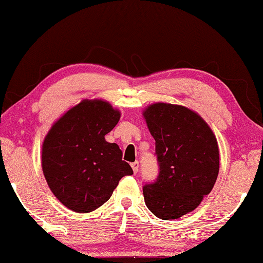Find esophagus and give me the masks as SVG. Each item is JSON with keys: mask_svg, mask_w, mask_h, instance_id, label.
Masks as SVG:
<instances>
[{"mask_svg": "<svg viewBox=\"0 0 263 263\" xmlns=\"http://www.w3.org/2000/svg\"><path fill=\"white\" fill-rule=\"evenodd\" d=\"M131 167H132V170H133V173H137V172H138V170H139V162H138V161L132 162Z\"/></svg>", "mask_w": 263, "mask_h": 263, "instance_id": "esophagus-1", "label": "esophagus"}]
</instances>
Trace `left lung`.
<instances>
[{
    "label": "left lung",
    "instance_id": "8db88e82",
    "mask_svg": "<svg viewBox=\"0 0 263 263\" xmlns=\"http://www.w3.org/2000/svg\"><path fill=\"white\" fill-rule=\"evenodd\" d=\"M156 140L159 173L143 187L145 203L162 220L195 210L213 189L219 173V147L201 117L185 106L157 103L144 112Z\"/></svg>",
    "mask_w": 263,
    "mask_h": 263
}]
</instances>
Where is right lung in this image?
Here are the masks:
<instances>
[{
  "label": "right lung",
  "instance_id": "right-lung-1",
  "mask_svg": "<svg viewBox=\"0 0 263 263\" xmlns=\"http://www.w3.org/2000/svg\"><path fill=\"white\" fill-rule=\"evenodd\" d=\"M120 114L109 103L83 101L53 124L42 147L50 190L69 210L89 213L105 203L120 179L133 171L107 135Z\"/></svg>",
  "mask_w": 263,
  "mask_h": 263
}]
</instances>
